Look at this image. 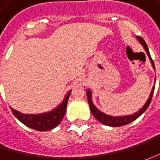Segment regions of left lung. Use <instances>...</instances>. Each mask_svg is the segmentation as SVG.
Returning a JSON list of instances; mask_svg holds the SVG:
<instances>
[{
	"mask_svg": "<svg viewBox=\"0 0 160 160\" xmlns=\"http://www.w3.org/2000/svg\"><path fill=\"white\" fill-rule=\"evenodd\" d=\"M136 39H137V40L139 41V42L142 45L144 51L146 52L148 57H149L150 60H151V66H152V68H153L154 70H155L154 62H153V60H152V58H151V54H150V52H149V49H148V46H147L146 42H145L144 40H143L141 36H136ZM155 82H156V78H155V80H154V83H155ZM154 88H155V85L152 86V89H151V93H150V95H149L148 100L146 101V102L144 103V105L138 111L134 112L133 114H131V115H126V116H110V115L105 114L104 112L101 111V110L93 104V102H92V91L90 89H88L86 91V95H87V99H88V102H89L91 112L92 113L93 117L95 118L96 119L98 120L99 122H101L103 125H105V126L118 127V126H125V125H127V124L131 123L133 120L138 118L144 112L145 110L147 109V108L149 107L150 103H151V98H152L153 92H154Z\"/></svg>",
	"mask_w": 160,
	"mask_h": 160,
	"instance_id": "1",
	"label": "left lung"
}]
</instances>
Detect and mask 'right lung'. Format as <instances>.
Here are the masks:
<instances>
[{"label":"right lung","instance_id":"1","mask_svg":"<svg viewBox=\"0 0 160 160\" xmlns=\"http://www.w3.org/2000/svg\"><path fill=\"white\" fill-rule=\"evenodd\" d=\"M71 91H68L65 95L63 101L53 109L40 114H24L11 108L12 113L16 118L24 124L32 129L37 131H48L55 128L60 124L63 119L67 109V104L68 102V98L70 96Z\"/></svg>","mask_w":160,"mask_h":160}]
</instances>
